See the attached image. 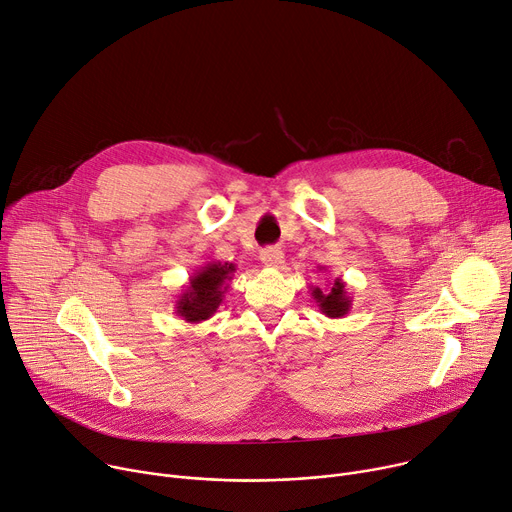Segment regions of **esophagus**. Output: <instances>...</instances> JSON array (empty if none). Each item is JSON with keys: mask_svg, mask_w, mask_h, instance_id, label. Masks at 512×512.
Here are the masks:
<instances>
[{"mask_svg": "<svg viewBox=\"0 0 512 512\" xmlns=\"http://www.w3.org/2000/svg\"><path fill=\"white\" fill-rule=\"evenodd\" d=\"M284 251L277 249V247H269V249H263L261 251V261L263 265L267 267H282L284 265Z\"/></svg>", "mask_w": 512, "mask_h": 512, "instance_id": "obj_1", "label": "esophagus"}]
</instances>
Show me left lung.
Listing matches in <instances>:
<instances>
[{
	"mask_svg": "<svg viewBox=\"0 0 512 512\" xmlns=\"http://www.w3.org/2000/svg\"><path fill=\"white\" fill-rule=\"evenodd\" d=\"M310 294L316 300L318 310L329 318H343L351 310L353 298L349 296V292L345 288V282L341 280V277H337V280L327 290H320L318 286L310 288Z\"/></svg>",
	"mask_w": 512,
	"mask_h": 512,
	"instance_id": "left-lung-1",
	"label": "left lung"
}]
</instances>
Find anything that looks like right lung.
I'll list each match as a JSON object with an SVG mask.
<instances>
[{"mask_svg": "<svg viewBox=\"0 0 512 512\" xmlns=\"http://www.w3.org/2000/svg\"><path fill=\"white\" fill-rule=\"evenodd\" d=\"M235 263H222V261H208L204 263L188 282L177 300H175V314L190 324H198L214 316L218 306L224 300L228 290V282L235 275Z\"/></svg>", "mask_w": 512, "mask_h": 512, "instance_id": "add662e5", "label": "right lung"}]
</instances>
